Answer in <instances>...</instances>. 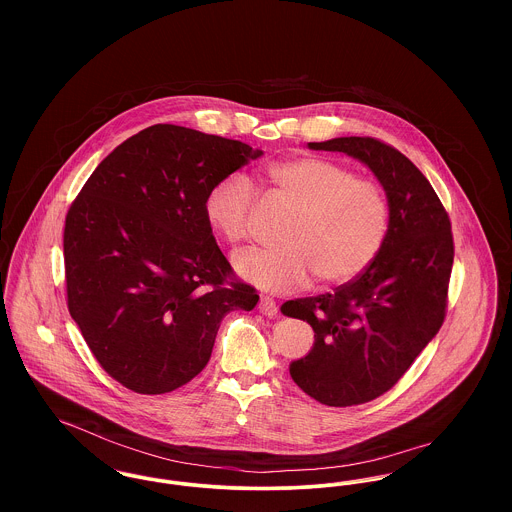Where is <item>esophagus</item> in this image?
Segmentation results:
<instances>
[{
	"label": "esophagus",
	"instance_id": "esophagus-1",
	"mask_svg": "<svg viewBox=\"0 0 512 512\" xmlns=\"http://www.w3.org/2000/svg\"><path fill=\"white\" fill-rule=\"evenodd\" d=\"M258 309H260V313H264V315H268V317H276V315H278V303H276L272 297H268V295H262V297H260Z\"/></svg>",
	"mask_w": 512,
	"mask_h": 512
}]
</instances>
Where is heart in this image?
<instances>
[{"mask_svg": "<svg viewBox=\"0 0 512 512\" xmlns=\"http://www.w3.org/2000/svg\"><path fill=\"white\" fill-rule=\"evenodd\" d=\"M264 179L293 213L278 230L280 244L234 256L240 278L266 292L343 284L378 256L388 232V203L380 185L333 159L293 157L270 163ZM254 187L230 173L205 197V217L228 244L250 234Z\"/></svg>", "mask_w": 512, "mask_h": 512, "instance_id": "b5f03b06", "label": "heart"}]
</instances>
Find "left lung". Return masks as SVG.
Masks as SVG:
<instances>
[{"label":"left lung","mask_w":512,"mask_h":512,"mask_svg":"<svg viewBox=\"0 0 512 512\" xmlns=\"http://www.w3.org/2000/svg\"><path fill=\"white\" fill-rule=\"evenodd\" d=\"M309 149L343 151L386 193L388 232L378 256L333 293L292 299L282 313L315 331L290 365L293 382L327 406H355L390 390L438 335L453 266L449 217L424 173L374 138H333Z\"/></svg>","instance_id":"obj_1"}]
</instances>
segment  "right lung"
Here are the masks:
<instances>
[{"mask_svg":"<svg viewBox=\"0 0 512 512\" xmlns=\"http://www.w3.org/2000/svg\"><path fill=\"white\" fill-rule=\"evenodd\" d=\"M262 149L155 124L100 161L65 222L69 311L100 366L126 388L165 394L211 359L228 311L260 295L234 280L205 197Z\"/></svg>","mask_w":512,"mask_h":512,"instance_id":"obj_1","label":"right lung"}]
</instances>
